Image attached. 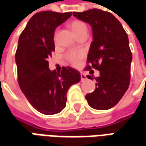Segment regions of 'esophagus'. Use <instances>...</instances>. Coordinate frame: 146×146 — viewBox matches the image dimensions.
Instances as JSON below:
<instances>
[{"instance_id":"34e87169","label":"esophagus","mask_w":146,"mask_h":146,"mask_svg":"<svg viewBox=\"0 0 146 146\" xmlns=\"http://www.w3.org/2000/svg\"><path fill=\"white\" fill-rule=\"evenodd\" d=\"M80 77H81V81H84L86 79H87V76H86L85 74H84L83 73H80Z\"/></svg>"}]
</instances>
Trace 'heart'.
Returning <instances> with one entry per match:
<instances>
[{"mask_svg": "<svg viewBox=\"0 0 146 146\" xmlns=\"http://www.w3.org/2000/svg\"><path fill=\"white\" fill-rule=\"evenodd\" d=\"M71 30L75 34V36H78L81 34H88V27L85 23H84L81 20H73L70 24ZM58 30H55L54 33V40H55L56 36H57ZM84 56V53L82 51H70L66 55L67 60L72 63L74 66H77L80 63V60L82 59Z\"/></svg>", "mask_w": 146, "mask_h": 146, "instance_id": "1", "label": "heart"}]
</instances>
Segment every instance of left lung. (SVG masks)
<instances>
[{
	"label": "left lung",
	"instance_id": "8db88e82",
	"mask_svg": "<svg viewBox=\"0 0 146 146\" xmlns=\"http://www.w3.org/2000/svg\"><path fill=\"white\" fill-rule=\"evenodd\" d=\"M78 19L91 25L92 41L86 70H99L96 88L85 98L93 109L106 110L115 106L128 89L132 54L127 34L119 20L109 11L97 8L73 12ZM88 79L93 76L88 75Z\"/></svg>",
	"mask_w": 146,
	"mask_h": 146
}]
</instances>
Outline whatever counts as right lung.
Segmentation results:
<instances>
[{
    "label": "right lung",
    "mask_w": 146,
    "mask_h": 146,
    "mask_svg": "<svg viewBox=\"0 0 146 146\" xmlns=\"http://www.w3.org/2000/svg\"><path fill=\"white\" fill-rule=\"evenodd\" d=\"M71 15L72 12H37L19 39L15 52L19 85L31 106L45 115L60 113L66 107L70 86L80 81V73L72 67H63L58 73L48 67V58L54 51V30Z\"/></svg>",
    "instance_id": "1"
}]
</instances>
